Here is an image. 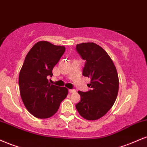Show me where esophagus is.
Instances as JSON below:
<instances>
[{"label": "esophagus", "mask_w": 147, "mask_h": 147, "mask_svg": "<svg viewBox=\"0 0 147 147\" xmlns=\"http://www.w3.org/2000/svg\"><path fill=\"white\" fill-rule=\"evenodd\" d=\"M68 91L70 93H74V92H76V90H74V89H69Z\"/></svg>", "instance_id": "34e87169"}]
</instances>
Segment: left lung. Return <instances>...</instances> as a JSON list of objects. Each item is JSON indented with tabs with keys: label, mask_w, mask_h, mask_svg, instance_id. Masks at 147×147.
Wrapping results in <instances>:
<instances>
[{
	"label": "left lung",
	"mask_w": 147,
	"mask_h": 147,
	"mask_svg": "<svg viewBox=\"0 0 147 147\" xmlns=\"http://www.w3.org/2000/svg\"><path fill=\"white\" fill-rule=\"evenodd\" d=\"M76 50L86 60L83 75L90 79L91 90L78 91L81 101L76 104L79 115L88 120H97L111 109L119 90V78L112 59L95 43L77 44Z\"/></svg>",
	"instance_id": "1"
}]
</instances>
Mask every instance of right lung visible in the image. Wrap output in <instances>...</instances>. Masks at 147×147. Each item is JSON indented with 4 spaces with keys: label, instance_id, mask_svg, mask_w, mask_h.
Instances as JSON below:
<instances>
[{
    "label": "right lung",
    "instance_id": "1",
    "mask_svg": "<svg viewBox=\"0 0 147 147\" xmlns=\"http://www.w3.org/2000/svg\"><path fill=\"white\" fill-rule=\"evenodd\" d=\"M65 50L64 46L38 41L30 49L20 70L18 85L23 104L32 115L40 119L53 116L68 94L65 87L50 84L47 79Z\"/></svg>",
    "mask_w": 147,
    "mask_h": 147
}]
</instances>
